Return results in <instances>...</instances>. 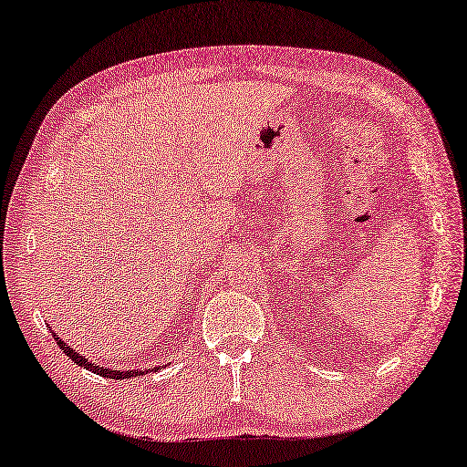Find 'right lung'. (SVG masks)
I'll list each match as a JSON object with an SVG mask.
<instances>
[{"label":"right lung","mask_w":467,"mask_h":467,"mask_svg":"<svg viewBox=\"0 0 467 467\" xmlns=\"http://www.w3.org/2000/svg\"><path fill=\"white\" fill-rule=\"evenodd\" d=\"M53 337H55V340H57V347H59L65 355H67L73 363L76 365H79V367H84V369H88V371H92V373H96V375H100V378H106V379H130V378H137V375H145V373H151V371H158V369H161V367H151V369H145V371H139V369H135V371H122V369H106V367H100V365H96V363H92V361H88L86 357H81L79 353H76V350H73L67 342H65L63 338H59V334L57 332H53Z\"/></svg>","instance_id":"add662e5"}]
</instances>
